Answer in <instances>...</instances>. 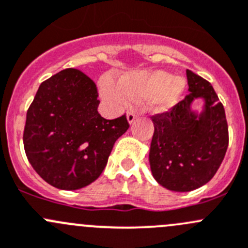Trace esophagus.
<instances>
[{"label":"esophagus","instance_id":"obj_1","mask_svg":"<svg viewBox=\"0 0 248 248\" xmlns=\"http://www.w3.org/2000/svg\"><path fill=\"white\" fill-rule=\"evenodd\" d=\"M138 117V115H137V112H134L133 110H131V111L127 112V121H128L129 124H132L134 122V120Z\"/></svg>","mask_w":248,"mask_h":248}]
</instances>
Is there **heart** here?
<instances>
[{"mask_svg": "<svg viewBox=\"0 0 248 248\" xmlns=\"http://www.w3.org/2000/svg\"><path fill=\"white\" fill-rule=\"evenodd\" d=\"M100 94L115 107H122L127 99H145L154 112H166L178 104L185 90V81L163 70L132 71L120 76L117 83L103 78Z\"/></svg>", "mask_w": 248, "mask_h": 248, "instance_id": "1", "label": "heart"}]
</instances>
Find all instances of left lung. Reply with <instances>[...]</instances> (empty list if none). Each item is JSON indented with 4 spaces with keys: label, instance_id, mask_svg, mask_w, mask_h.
Segmentation results:
<instances>
[{
    "label": "left lung",
    "instance_id": "1",
    "mask_svg": "<svg viewBox=\"0 0 248 248\" xmlns=\"http://www.w3.org/2000/svg\"><path fill=\"white\" fill-rule=\"evenodd\" d=\"M189 94L170 112L153 117L149 151L153 177L177 193L195 190L210 182L228 149V124L212 85L186 70ZM203 100L201 110L193 103Z\"/></svg>",
    "mask_w": 248,
    "mask_h": 248
}]
</instances>
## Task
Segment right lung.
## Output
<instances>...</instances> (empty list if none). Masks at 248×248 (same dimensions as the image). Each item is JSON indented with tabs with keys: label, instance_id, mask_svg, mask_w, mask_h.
Listing matches in <instances>:
<instances>
[{
	"label": "right lung",
	"instance_id": "add662e5",
	"mask_svg": "<svg viewBox=\"0 0 248 248\" xmlns=\"http://www.w3.org/2000/svg\"><path fill=\"white\" fill-rule=\"evenodd\" d=\"M94 82L65 69L41 83L26 112L24 149L37 174L62 190L94 182L115 141L128 129L126 116L107 120L98 112Z\"/></svg>",
	"mask_w": 248,
	"mask_h": 248
}]
</instances>
